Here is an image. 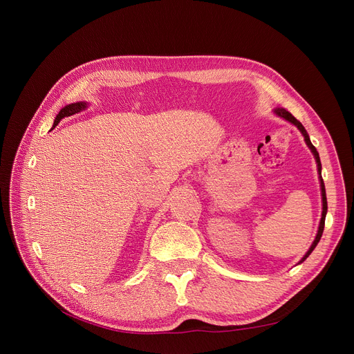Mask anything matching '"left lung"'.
<instances>
[{
  "mask_svg": "<svg viewBox=\"0 0 354 354\" xmlns=\"http://www.w3.org/2000/svg\"><path fill=\"white\" fill-rule=\"evenodd\" d=\"M274 113L278 115V117H281V118H283V120H286L288 122H291V124H294L298 130L301 131V134L304 136V140H305V142H306V145H308V148L310 149V152L313 153V156H315V160H316V165H317V174H319V182H320V192H322V217H320V221H319V227H317V233H316V237H315V240H313V243H312V245L309 247V250L306 251V254L302 257L301 259V261L298 263V264H301V263H304L308 257L310 255V252L315 250V247L317 245V243H319V240H320V237H322V233H324V229H325V218H326V213H328V201H326V190H325V183H324V179H322V165H320V158H319V152L316 151V148L312 145V142H310V138H309V136H308V133H306V130H305V127L291 114L289 111H286L285 109H282V107H278V109H275L274 110Z\"/></svg>",
  "mask_w": 354,
  "mask_h": 354,
  "instance_id": "8db88e82",
  "label": "left lung"
}]
</instances>
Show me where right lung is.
Segmentation results:
<instances>
[{
    "mask_svg": "<svg viewBox=\"0 0 354 354\" xmlns=\"http://www.w3.org/2000/svg\"><path fill=\"white\" fill-rule=\"evenodd\" d=\"M86 109H87V103H84V102H77V103H72V104L65 106V107H63V109L59 111V114L56 115V118H55V121H53V127H56V125L60 122L62 118L71 117V115L77 114V113H80V111H83V110H86Z\"/></svg>",
    "mask_w": 354,
    "mask_h": 354,
    "instance_id": "obj_1",
    "label": "right lung"
}]
</instances>
